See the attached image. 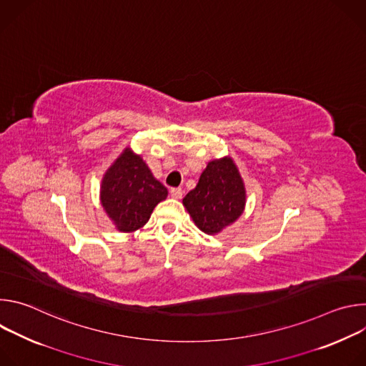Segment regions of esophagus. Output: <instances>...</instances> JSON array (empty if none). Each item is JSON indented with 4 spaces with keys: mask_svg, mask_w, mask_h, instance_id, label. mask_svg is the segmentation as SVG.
<instances>
[{
    "mask_svg": "<svg viewBox=\"0 0 366 366\" xmlns=\"http://www.w3.org/2000/svg\"><path fill=\"white\" fill-rule=\"evenodd\" d=\"M171 197L175 199H181L182 198V189L181 188H172L171 189Z\"/></svg>",
    "mask_w": 366,
    "mask_h": 366,
    "instance_id": "34e87169",
    "label": "esophagus"
}]
</instances>
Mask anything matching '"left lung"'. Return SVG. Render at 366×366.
<instances>
[{"mask_svg":"<svg viewBox=\"0 0 366 366\" xmlns=\"http://www.w3.org/2000/svg\"><path fill=\"white\" fill-rule=\"evenodd\" d=\"M182 204L195 226L207 234H217L234 223L244 210L246 189L233 159L226 156L208 162Z\"/></svg>","mask_w":366,"mask_h":366,"instance_id":"1","label":"left lung"}]
</instances>
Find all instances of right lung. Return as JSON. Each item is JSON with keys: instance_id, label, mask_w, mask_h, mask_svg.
I'll list each match as a JSON object with an SVG mask.
<instances>
[{"instance_id": "1", "label": "right lung", "mask_w": 366, "mask_h": 366, "mask_svg": "<svg viewBox=\"0 0 366 366\" xmlns=\"http://www.w3.org/2000/svg\"><path fill=\"white\" fill-rule=\"evenodd\" d=\"M168 197L139 154L126 147L102 177L99 199L116 229L124 233L143 227L153 208Z\"/></svg>"}]
</instances>
